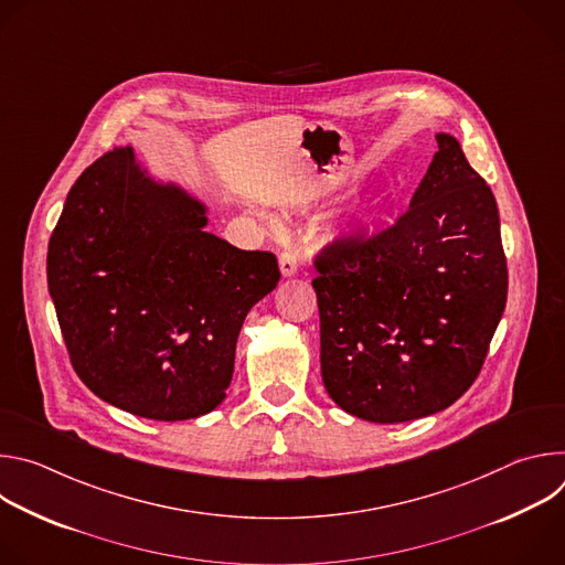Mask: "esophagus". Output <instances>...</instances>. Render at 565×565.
Segmentation results:
<instances>
[{"label":"esophagus","mask_w":565,"mask_h":565,"mask_svg":"<svg viewBox=\"0 0 565 565\" xmlns=\"http://www.w3.org/2000/svg\"><path fill=\"white\" fill-rule=\"evenodd\" d=\"M279 273H281V277H295L299 273V262L292 253H281Z\"/></svg>","instance_id":"1"}]
</instances>
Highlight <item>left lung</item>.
<instances>
[{
    "mask_svg": "<svg viewBox=\"0 0 565 565\" xmlns=\"http://www.w3.org/2000/svg\"><path fill=\"white\" fill-rule=\"evenodd\" d=\"M409 212L319 259L321 380L369 423L447 409L471 386L505 310L508 264L492 190L451 134Z\"/></svg>",
    "mask_w": 565,
    "mask_h": 565,
    "instance_id": "obj_1",
    "label": "left lung"
}]
</instances>
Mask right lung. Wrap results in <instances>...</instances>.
<instances>
[{"label":"right lung","mask_w":565,"mask_h":565,"mask_svg":"<svg viewBox=\"0 0 565 565\" xmlns=\"http://www.w3.org/2000/svg\"><path fill=\"white\" fill-rule=\"evenodd\" d=\"M207 212L127 145L79 174L51 234L46 279L71 364L134 416L216 409L244 319L279 281L273 253L207 232Z\"/></svg>","instance_id":"right-lung-1"}]
</instances>
